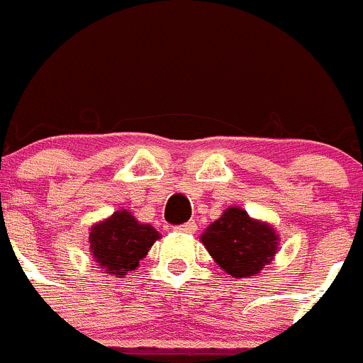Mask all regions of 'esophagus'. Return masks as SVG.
Instances as JSON below:
<instances>
[{
    "label": "esophagus",
    "mask_w": 363,
    "mask_h": 363,
    "mask_svg": "<svg viewBox=\"0 0 363 363\" xmlns=\"http://www.w3.org/2000/svg\"><path fill=\"white\" fill-rule=\"evenodd\" d=\"M196 222H186V223H182V225H177V231H182V233H191V231H196Z\"/></svg>",
    "instance_id": "esophagus-1"
}]
</instances>
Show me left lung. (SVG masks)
Listing matches in <instances>:
<instances>
[{
  "mask_svg": "<svg viewBox=\"0 0 363 363\" xmlns=\"http://www.w3.org/2000/svg\"><path fill=\"white\" fill-rule=\"evenodd\" d=\"M201 242L225 272L246 278L272 261L278 250V235L267 223L252 220L242 208L231 207L208 225Z\"/></svg>",
  "mask_w": 363,
  "mask_h": 363,
  "instance_id": "8db88e82",
  "label": "left lung"
}]
</instances>
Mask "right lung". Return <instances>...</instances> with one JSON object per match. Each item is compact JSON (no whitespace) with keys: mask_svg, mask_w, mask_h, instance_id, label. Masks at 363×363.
<instances>
[{"mask_svg":"<svg viewBox=\"0 0 363 363\" xmlns=\"http://www.w3.org/2000/svg\"><path fill=\"white\" fill-rule=\"evenodd\" d=\"M158 238L160 235L152 225L140 223L126 211L113 212L89 233L91 252L99 267L117 276L134 270Z\"/></svg>","mask_w":363,"mask_h":363,"instance_id":"add662e5","label":"right lung"}]
</instances>
